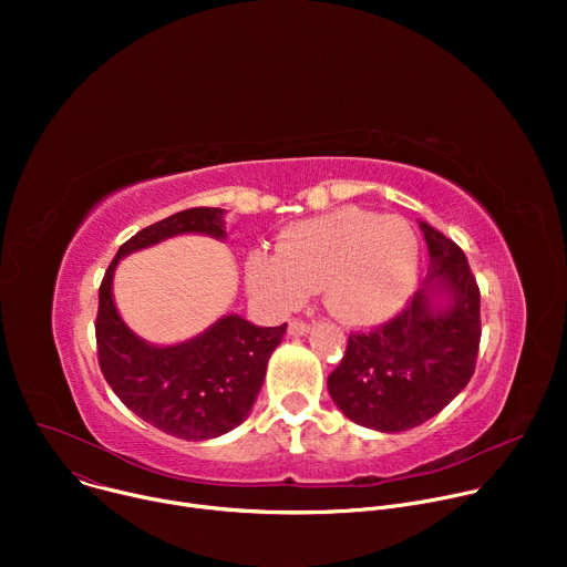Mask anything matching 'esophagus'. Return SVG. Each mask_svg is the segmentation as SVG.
I'll list each match as a JSON object with an SVG mask.
<instances>
[{
  "label": "esophagus",
  "instance_id": "obj_1",
  "mask_svg": "<svg viewBox=\"0 0 567 567\" xmlns=\"http://www.w3.org/2000/svg\"><path fill=\"white\" fill-rule=\"evenodd\" d=\"M309 326H307V322H302V320H291L289 322V334L291 337H305V334H309Z\"/></svg>",
  "mask_w": 567,
  "mask_h": 567
}]
</instances>
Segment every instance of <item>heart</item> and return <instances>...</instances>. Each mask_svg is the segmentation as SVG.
<instances>
[{"mask_svg": "<svg viewBox=\"0 0 567 567\" xmlns=\"http://www.w3.org/2000/svg\"><path fill=\"white\" fill-rule=\"evenodd\" d=\"M420 245L411 224L346 206L291 224L278 251H254L247 285L271 313H287L322 287L328 311L368 328L396 313L415 289Z\"/></svg>", "mask_w": 567, "mask_h": 567, "instance_id": "1", "label": "heart"}]
</instances>
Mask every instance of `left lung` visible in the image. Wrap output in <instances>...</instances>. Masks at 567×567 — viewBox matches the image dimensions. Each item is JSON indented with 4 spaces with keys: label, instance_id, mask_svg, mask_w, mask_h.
I'll return each mask as SVG.
<instances>
[{
    "label": "left lung",
    "instance_id": "obj_1",
    "mask_svg": "<svg viewBox=\"0 0 567 567\" xmlns=\"http://www.w3.org/2000/svg\"><path fill=\"white\" fill-rule=\"evenodd\" d=\"M429 274L409 307L370 334H352L328 377L339 411L359 426L401 433L424 424L464 390L480 346V289L466 256L420 219Z\"/></svg>",
    "mask_w": 567,
    "mask_h": 567
}]
</instances>
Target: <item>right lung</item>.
Returning <instances> with one entry per match:
<instances>
[{
	"label": "right lung",
	"mask_w": 567,
	"mask_h": 567,
	"mask_svg": "<svg viewBox=\"0 0 567 567\" xmlns=\"http://www.w3.org/2000/svg\"><path fill=\"white\" fill-rule=\"evenodd\" d=\"M226 213L190 208L138 230L118 249L99 291L96 341L103 377L134 415L188 442L219 437L249 417L287 322L260 328L239 313H224L188 341L154 346L121 318L114 274L123 258L171 237L208 235L224 241Z\"/></svg>",
	"instance_id": "right-lung-1"
}]
</instances>
